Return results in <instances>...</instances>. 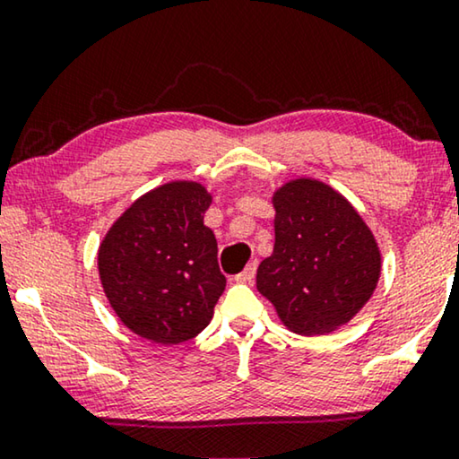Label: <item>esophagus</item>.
<instances>
[{
	"mask_svg": "<svg viewBox=\"0 0 459 459\" xmlns=\"http://www.w3.org/2000/svg\"><path fill=\"white\" fill-rule=\"evenodd\" d=\"M255 273H256V261L248 263V265L244 267V272L236 275V281H240V284H250V281L255 280Z\"/></svg>",
	"mask_w": 459,
	"mask_h": 459,
	"instance_id": "1",
	"label": "esophagus"
}]
</instances>
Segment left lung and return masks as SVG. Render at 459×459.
<instances>
[{
	"label": "left lung",
	"instance_id": "1",
	"mask_svg": "<svg viewBox=\"0 0 459 459\" xmlns=\"http://www.w3.org/2000/svg\"><path fill=\"white\" fill-rule=\"evenodd\" d=\"M272 204L273 253L256 269V290L290 332L342 328L378 286L382 255L372 230L341 192L313 178L286 181Z\"/></svg>",
	"mask_w": 459,
	"mask_h": 459
}]
</instances>
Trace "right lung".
<instances>
[{
    "instance_id": "right-lung-1",
    "label": "right lung",
    "mask_w": 459,
    "mask_h": 459,
    "mask_svg": "<svg viewBox=\"0 0 459 459\" xmlns=\"http://www.w3.org/2000/svg\"><path fill=\"white\" fill-rule=\"evenodd\" d=\"M211 203L198 181H169L137 198L106 231L100 281L134 334L179 344L209 325L225 290L215 234L204 225Z\"/></svg>"
}]
</instances>
